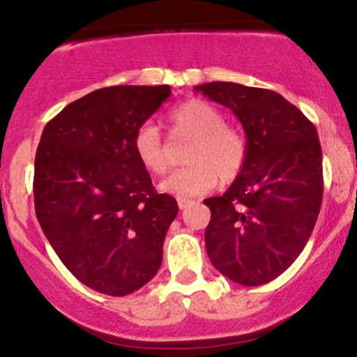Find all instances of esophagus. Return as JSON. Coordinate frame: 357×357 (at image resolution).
<instances>
[{
  "instance_id": "obj_1",
  "label": "esophagus",
  "mask_w": 357,
  "mask_h": 357,
  "mask_svg": "<svg viewBox=\"0 0 357 357\" xmlns=\"http://www.w3.org/2000/svg\"><path fill=\"white\" fill-rule=\"evenodd\" d=\"M188 204H191V199H186V198H179V199H178L179 210H184V208H186Z\"/></svg>"
}]
</instances>
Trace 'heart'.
I'll use <instances>...</instances> for the list:
<instances>
[{
  "label": "heart",
  "mask_w": 357,
  "mask_h": 357,
  "mask_svg": "<svg viewBox=\"0 0 357 357\" xmlns=\"http://www.w3.org/2000/svg\"><path fill=\"white\" fill-rule=\"evenodd\" d=\"M174 134L192 139L184 154L188 166L174 171L159 184V190L176 198H191L216 186L228 184L241 174L248 158L243 132L225 126V116L204 100H188L169 114ZM139 161L153 174H165L171 167L169 147L158 127L144 124L134 136Z\"/></svg>",
  "instance_id": "heart-1"
}]
</instances>
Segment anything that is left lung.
Returning <instances> with one entry per match:
<instances>
[{
  "label": "left lung",
  "mask_w": 357,
  "mask_h": 357,
  "mask_svg": "<svg viewBox=\"0 0 357 357\" xmlns=\"http://www.w3.org/2000/svg\"><path fill=\"white\" fill-rule=\"evenodd\" d=\"M235 114L248 158L221 196L204 199L213 267L240 285H264L284 273L309 241L321 211L324 179L317 129L280 93L233 82L195 87Z\"/></svg>",
  "instance_id": "1"
}]
</instances>
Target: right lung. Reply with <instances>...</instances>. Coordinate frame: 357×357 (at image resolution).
<instances>
[{
    "label": "right lung",
    "instance_id": "right-lung-1",
    "mask_svg": "<svg viewBox=\"0 0 357 357\" xmlns=\"http://www.w3.org/2000/svg\"><path fill=\"white\" fill-rule=\"evenodd\" d=\"M169 96V85L93 90L53 117L40 139L36 218L65 267L100 294L136 292L161 267L178 203L155 192L134 136Z\"/></svg>",
    "mask_w": 357,
    "mask_h": 357
}]
</instances>
